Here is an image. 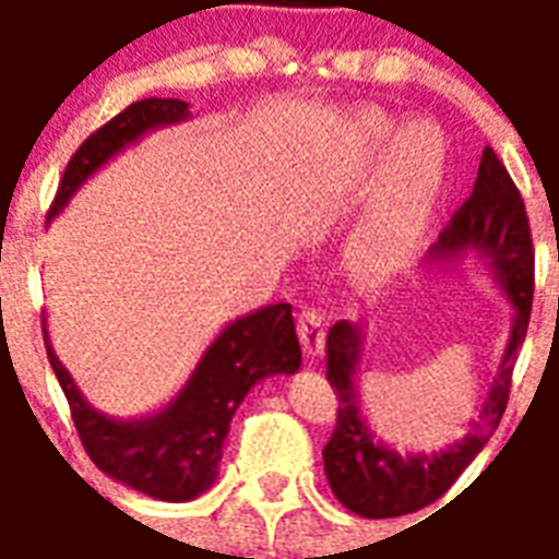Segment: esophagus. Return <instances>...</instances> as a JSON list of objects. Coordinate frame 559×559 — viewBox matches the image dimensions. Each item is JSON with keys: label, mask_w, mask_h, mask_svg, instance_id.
<instances>
[{"label": "esophagus", "mask_w": 559, "mask_h": 559, "mask_svg": "<svg viewBox=\"0 0 559 559\" xmlns=\"http://www.w3.org/2000/svg\"><path fill=\"white\" fill-rule=\"evenodd\" d=\"M298 336H301V346L308 352V357H319L325 352V317L313 308L301 310L298 317Z\"/></svg>", "instance_id": "1"}]
</instances>
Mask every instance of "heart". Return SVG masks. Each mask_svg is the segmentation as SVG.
Here are the masks:
<instances>
[{
    "label": "heart",
    "mask_w": 559,
    "mask_h": 559,
    "mask_svg": "<svg viewBox=\"0 0 559 559\" xmlns=\"http://www.w3.org/2000/svg\"><path fill=\"white\" fill-rule=\"evenodd\" d=\"M393 131L386 114L366 110L348 134L346 187L352 193L374 187L348 234L352 263L366 278H386L411 261L445 173V143L431 122H407L390 144Z\"/></svg>",
    "instance_id": "heart-1"
}]
</instances>
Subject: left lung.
<instances>
[{"mask_svg": "<svg viewBox=\"0 0 559 559\" xmlns=\"http://www.w3.org/2000/svg\"><path fill=\"white\" fill-rule=\"evenodd\" d=\"M478 258L513 308V325L504 355L492 374L472 431L445 451L402 454L378 440L357 402V366L364 352V325L340 319L328 331V381L336 390L340 411L331 440L322 449L328 484L340 504L364 519H393L433 504L478 457L510 399V378L519 346L525 343L531 301H534V242L527 225L525 202L513 178L492 148H484L478 181L440 240L428 251V263H457Z\"/></svg>", "mask_w": 559, "mask_h": 559, "instance_id": "left-lung-1", "label": "left lung"}]
</instances>
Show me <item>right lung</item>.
<instances>
[{
  "label": "right lung",
  "instance_id": "1",
  "mask_svg": "<svg viewBox=\"0 0 559 559\" xmlns=\"http://www.w3.org/2000/svg\"><path fill=\"white\" fill-rule=\"evenodd\" d=\"M190 119L181 99H140L105 122L84 140L63 169L61 187L49 207V219L70 204L81 185L99 173L110 157L146 138L148 131L178 126ZM46 355L63 395L70 402L72 421L91 460L108 478L146 492L157 501H190L213 487L219 475L223 442L231 416L249 390L272 374H293L301 366L296 322L289 305L266 308L234 319L211 343L185 390L157 413L140 419H114L96 411L81 393L67 366L58 360L49 331L43 322Z\"/></svg>",
  "mask_w": 559,
  "mask_h": 559
}]
</instances>
